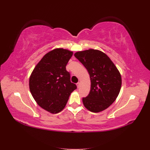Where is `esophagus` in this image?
Returning <instances> with one entry per match:
<instances>
[{"mask_svg":"<svg viewBox=\"0 0 150 150\" xmlns=\"http://www.w3.org/2000/svg\"><path fill=\"white\" fill-rule=\"evenodd\" d=\"M76 85H77V87L79 88L80 87V83H78L76 84Z\"/></svg>","mask_w":150,"mask_h":150,"instance_id":"obj_1","label":"esophagus"}]
</instances>
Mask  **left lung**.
<instances>
[{
  "label": "left lung",
  "instance_id": "1",
  "mask_svg": "<svg viewBox=\"0 0 150 150\" xmlns=\"http://www.w3.org/2000/svg\"><path fill=\"white\" fill-rule=\"evenodd\" d=\"M74 56L84 65L90 76V92L83 98L84 106L93 112L106 110L120 93L121 77L119 71L110 57L98 50L77 52Z\"/></svg>",
  "mask_w": 150,
  "mask_h": 150
}]
</instances>
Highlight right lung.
Segmentation results:
<instances>
[{
  "label": "right lung",
  "instance_id": "right-lung-1",
  "mask_svg": "<svg viewBox=\"0 0 150 150\" xmlns=\"http://www.w3.org/2000/svg\"><path fill=\"white\" fill-rule=\"evenodd\" d=\"M72 54L64 49L52 50L42 58L30 77L29 88L35 101L54 114L64 108L71 93L77 88L66 68Z\"/></svg>",
  "mask_w": 150,
  "mask_h": 150
}]
</instances>
